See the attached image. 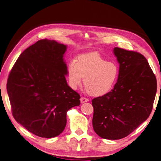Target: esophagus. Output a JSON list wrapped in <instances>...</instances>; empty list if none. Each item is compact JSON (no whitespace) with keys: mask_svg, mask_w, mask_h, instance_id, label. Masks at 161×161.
Listing matches in <instances>:
<instances>
[{"mask_svg":"<svg viewBox=\"0 0 161 161\" xmlns=\"http://www.w3.org/2000/svg\"><path fill=\"white\" fill-rule=\"evenodd\" d=\"M89 102V99H86L85 97H81L80 98V103H85V102Z\"/></svg>","mask_w":161,"mask_h":161,"instance_id":"esophagus-1","label":"esophagus"}]
</instances>
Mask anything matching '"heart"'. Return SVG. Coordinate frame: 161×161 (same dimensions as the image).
Segmentation results:
<instances>
[{"instance_id":"b5f03b06","label":"heart","mask_w":161,"mask_h":161,"mask_svg":"<svg viewBox=\"0 0 161 161\" xmlns=\"http://www.w3.org/2000/svg\"><path fill=\"white\" fill-rule=\"evenodd\" d=\"M69 86L76 90L84 84L88 93L94 97H101L108 93L118 80L119 68L116 63L108 62L98 53L82 55L72 60L67 68Z\"/></svg>"}]
</instances>
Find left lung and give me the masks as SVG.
Wrapping results in <instances>:
<instances>
[{"label": "left lung", "mask_w": 161, "mask_h": 161, "mask_svg": "<svg viewBox=\"0 0 161 161\" xmlns=\"http://www.w3.org/2000/svg\"><path fill=\"white\" fill-rule=\"evenodd\" d=\"M119 75L114 89L94 98L95 132L107 140H120L148 118L157 89L156 76L144 55L114 47Z\"/></svg>", "instance_id": "1"}]
</instances>
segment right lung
<instances>
[{
  "label": "right lung",
  "mask_w": 161,
  "mask_h": 161,
  "mask_svg": "<svg viewBox=\"0 0 161 161\" xmlns=\"http://www.w3.org/2000/svg\"><path fill=\"white\" fill-rule=\"evenodd\" d=\"M66 50L55 41H38L21 53L8 78L13 116L38 137L58 136L66 127L67 112L80 105L79 94L66 79Z\"/></svg>",
  "instance_id": "1"
}]
</instances>
